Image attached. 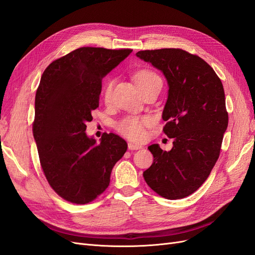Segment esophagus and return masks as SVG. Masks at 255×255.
Here are the masks:
<instances>
[{"label": "esophagus", "instance_id": "34e87169", "mask_svg": "<svg viewBox=\"0 0 255 255\" xmlns=\"http://www.w3.org/2000/svg\"><path fill=\"white\" fill-rule=\"evenodd\" d=\"M128 146L129 150H139V149H142L141 145L135 144V143H132V142H129V143L128 144Z\"/></svg>", "mask_w": 255, "mask_h": 255}]
</instances>
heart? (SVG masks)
<instances>
[{
    "label": "heart",
    "mask_w": 255,
    "mask_h": 255,
    "mask_svg": "<svg viewBox=\"0 0 255 255\" xmlns=\"http://www.w3.org/2000/svg\"><path fill=\"white\" fill-rule=\"evenodd\" d=\"M135 82L139 89L144 88L145 86L155 83V82H161L159 76L152 70H148V69H142L136 72L135 74ZM114 81L109 80L106 81L103 86V98L105 102H110L112 90H113ZM150 123V119L143 118V117H135V116H129V117H126L125 119L120 120L117 125H116V129L123 135L125 137L128 138V139L133 141H142L145 137V126H148Z\"/></svg>",
    "instance_id": "b5f03b06"
}]
</instances>
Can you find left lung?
<instances>
[{
	"label": "left lung",
	"mask_w": 255,
	"mask_h": 255,
	"mask_svg": "<svg viewBox=\"0 0 255 255\" xmlns=\"http://www.w3.org/2000/svg\"><path fill=\"white\" fill-rule=\"evenodd\" d=\"M136 56L158 69L168 83L164 133L174 138L170 151L148 146L153 164L143 172L151 189L169 200L201 186L217 161L228 128L225 90L214 69L181 49L145 50Z\"/></svg>",
	"instance_id": "8db88e82"
}]
</instances>
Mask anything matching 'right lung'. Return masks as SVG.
I'll return each mask as SVG.
<instances>
[{"label":"right lung","instance_id":"obj_1","mask_svg":"<svg viewBox=\"0 0 255 255\" xmlns=\"http://www.w3.org/2000/svg\"><path fill=\"white\" fill-rule=\"evenodd\" d=\"M130 53L80 48L54 60L41 76L33 134L50 186L69 202L86 204L101 195L115 164L127 152L120 136L104 133L97 143L85 130L99 107L102 79Z\"/></svg>","mask_w":255,"mask_h":255}]
</instances>
